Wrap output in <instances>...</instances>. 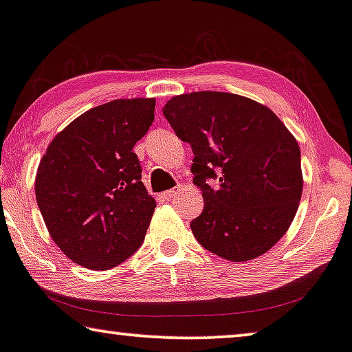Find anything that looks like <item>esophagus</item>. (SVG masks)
Here are the masks:
<instances>
[{"label":"esophagus","instance_id":"obj_1","mask_svg":"<svg viewBox=\"0 0 352 352\" xmlns=\"http://www.w3.org/2000/svg\"><path fill=\"white\" fill-rule=\"evenodd\" d=\"M180 190L182 188L180 186H177V188H174V190H169V191H166V192H162V197L164 199H167V201H169V199H174L178 192H180Z\"/></svg>","mask_w":352,"mask_h":352}]
</instances>
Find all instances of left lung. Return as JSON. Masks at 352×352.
<instances>
[{
    "label": "left lung",
    "mask_w": 352,
    "mask_h": 352,
    "mask_svg": "<svg viewBox=\"0 0 352 352\" xmlns=\"http://www.w3.org/2000/svg\"><path fill=\"white\" fill-rule=\"evenodd\" d=\"M162 113L194 153L192 182L204 197V212L191 221L197 242L232 262L274 248L303 190L300 148L285 123L264 104L223 91L178 94Z\"/></svg>",
    "instance_id": "1"
}]
</instances>
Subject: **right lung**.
<instances>
[{
	"label": "right lung",
	"mask_w": 352,
	"mask_h": 352,
	"mask_svg": "<svg viewBox=\"0 0 352 352\" xmlns=\"http://www.w3.org/2000/svg\"><path fill=\"white\" fill-rule=\"evenodd\" d=\"M155 98L93 107L54 138L36 174V201L58 248L107 270L139 250L156 202L133 148L155 120Z\"/></svg>",
	"instance_id": "right-lung-1"
}]
</instances>
